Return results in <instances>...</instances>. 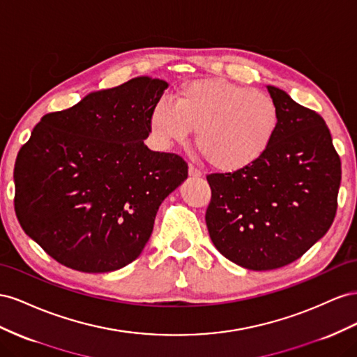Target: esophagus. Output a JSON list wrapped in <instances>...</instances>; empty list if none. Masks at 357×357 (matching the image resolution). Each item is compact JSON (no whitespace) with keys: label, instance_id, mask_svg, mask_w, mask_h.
Segmentation results:
<instances>
[{"label":"esophagus","instance_id":"esophagus-1","mask_svg":"<svg viewBox=\"0 0 357 357\" xmlns=\"http://www.w3.org/2000/svg\"><path fill=\"white\" fill-rule=\"evenodd\" d=\"M188 173H190V176H192V178H200L202 176V170L195 165L188 166Z\"/></svg>","mask_w":357,"mask_h":357}]
</instances>
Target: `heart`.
Segmentation results:
<instances>
[{
	"mask_svg": "<svg viewBox=\"0 0 357 357\" xmlns=\"http://www.w3.org/2000/svg\"><path fill=\"white\" fill-rule=\"evenodd\" d=\"M278 124L280 110L269 94L226 79L191 80L178 89L175 103L162 97L149 114L158 144H184L197 130L202 155L222 172L257 160L277 135Z\"/></svg>",
	"mask_w": 357,
	"mask_h": 357,
	"instance_id": "heart-1",
	"label": "heart"
}]
</instances>
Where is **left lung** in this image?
<instances>
[{
	"mask_svg": "<svg viewBox=\"0 0 357 357\" xmlns=\"http://www.w3.org/2000/svg\"><path fill=\"white\" fill-rule=\"evenodd\" d=\"M268 91L280 110L271 145L245 167L206 176L213 245L251 271L286 266L323 238L341 184V160L324 119L286 91Z\"/></svg>",
	"mask_w": 357,
	"mask_h": 357,
	"instance_id": "8db88e82",
	"label": "left lung"
}]
</instances>
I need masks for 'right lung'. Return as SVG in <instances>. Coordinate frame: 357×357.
I'll return each instance as SVG.
<instances>
[{
	"mask_svg": "<svg viewBox=\"0 0 357 357\" xmlns=\"http://www.w3.org/2000/svg\"><path fill=\"white\" fill-rule=\"evenodd\" d=\"M166 88L165 80L135 77L91 93L45 115L20 148L16 217L58 263L110 272L146 245L161 202L188 176L184 158L144 144Z\"/></svg>",
	"mask_w": 357,
	"mask_h": 357,
	"instance_id": "add662e5",
	"label": "right lung"
}]
</instances>
